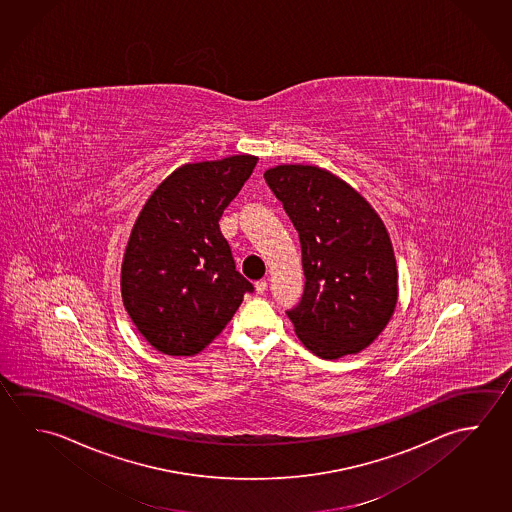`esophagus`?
Returning a JSON list of instances; mask_svg holds the SVG:
<instances>
[{"mask_svg": "<svg viewBox=\"0 0 512 512\" xmlns=\"http://www.w3.org/2000/svg\"><path fill=\"white\" fill-rule=\"evenodd\" d=\"M266 289H268V282H266V280H259V282H255V291H257V295H262Z\"/></svg>", "mask_w": 512, "mask_h": 512, "instance_id": "34e87169", "label": "esophagus"}]
</instances>
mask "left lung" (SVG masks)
I'll use <instances>...</instances> for the list:
<instances>
[{
  "label": "left lung",
  "mask_w": 512,
  "mask_h": 512,
  "mask_svg": "<svg viewBox=\"0 0 512 512\" xmlns=\"http://www.w3.org/2000/svg\"><path fill=\"white\" fill-rule=\"evenodd\" d=\"M302 244V300L286 311L296 336L323 359L356 354L394 314L397 268L383 221L345 181L311 165L264 174Z\"/></svg>",
  "instance_id": "obj_1"
}]
</instances>
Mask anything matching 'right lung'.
Returning a JSON list of instances; mask_svg holds the SVG:
<instances>
[{
    "label": "right lung",
    "mask_w": 512,
    "mask_h": 512,
    "mask_svg": "<svg viewBox=\"0 0 512 512\" xmlns=\"http://www.w3.org/2000/svg\"><path fill=\"white\" fill-rule=\"evenodd\" d=\"M255 165L248 154L183 165L136 219L122 264V298L136 329L163 354L201 352L253 293L235 269L219 219Z\"/></svg>",
    "instance_id": "add662e5"
}]
</instances>
